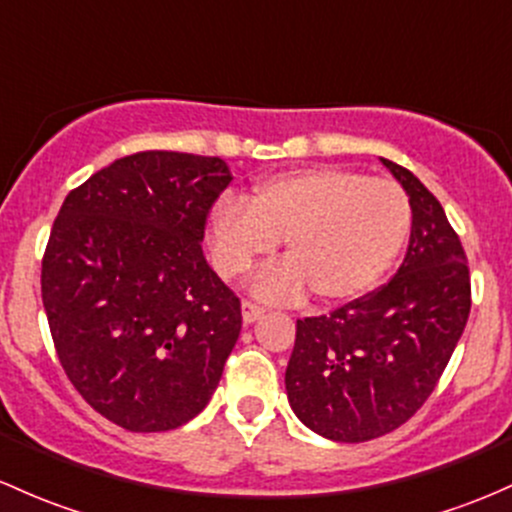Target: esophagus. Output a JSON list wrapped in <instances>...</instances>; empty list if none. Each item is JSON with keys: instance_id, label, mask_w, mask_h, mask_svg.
Segmentation results:
<instances>
[{"instance_id": "esophagus-1", "label": "esophagus", "mask_w": 512, "mask_h": 512, "mask_svg": "<svg viewBox=\"0 0 512 512\" xmlns=\"http://www.w3.org/2000/svg\"><path fill=\"white\" fill-rule=\"evenodd\" d=\"M262 314H265V306L255 304V301L250 299H242V321H245V324H252V321L260 319Z\"/></svg>"}]
</instances>
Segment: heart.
Masks as SVG:
<instances>
[{"label":"heart","mask_w":512,"mask_h":512,"mask_svg":"<svg viewBox=\"0 0 512 512\" xmlns=\"http://www.w3.org/2000/svg\"><path fill=\"white\" fill-rule=\"evenodd\" d=\"M410 198L395 181L338 166L274 176L250 201L223 198L213 213V255L225 277L247 272L284 240L287 262L265 267L257 292L324 304L358 299L390 270L410 233Z\"/></svg>","instance_id":"obj_1"}]
</instances>
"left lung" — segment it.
<instances>
[{
    "mask_svg": "<svg viewBox=\"0 0 512 512\" xmlns=\"http://www.w3.org/2000/svg\"><path fill=\"white\" fill-rule=\"evenodd\" d=\"M410 196L405 262L378 292L297 321L287 397L309 429L370 441L414 417L437 387L471 311V274L444 208L412 171L383 159Z\"/></svg>",
    "mask_w": 512,
    "mask_h": 512,
    "instance_id": "left-lung-1",
    "label": "left lung"
}]
</instances>
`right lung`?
Masks as SVG:
<instances>
[{
	"label": "right lung",
	"mask_w": 512,
	"mask_h": 512,
	"mask_svg": "<svg viewBox=\"0 0 512 512\" xmlns=\"http://www.w3.org/2000/svg\"><path fill=\"white\" fill-rule=\"evenodd\" d=\"M230 181L218 157L137 152L73 188L53 220L41 262L53 346L117 427H181L220 383L242 314L201 240Z\"/></svg>",
	"instance_id": "obj_1"
}]
</instances>
